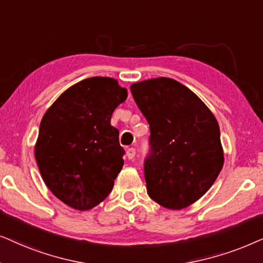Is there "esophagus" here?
Instances as JSON below:
<instances>
[{
    "label": "esophagus",
    "mask_w": 263,
    "mask_h": 263,
    "mask_svg": "<svg viewBox=\"0 0 263 263\" xmlns=\"http://www.w3.org/2000/svg\"><path fill=\"white\" fill-rule=\"evenodd\" d=\"M126 155H127L129 160H132L136 156V149L135 148H128L127 150H126Z\"/></svg>",
    "instance_id": "1"
}]
</instances>
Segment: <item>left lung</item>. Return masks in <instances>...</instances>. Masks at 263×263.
Here are the masks:
<instances>
[{
    "label": "left lung",
    "mask_w": 263,
    "mask_h": 263,
    "mask_svg": "<svg viewBox=\"0 0 263 263\" xmlns=\"http://www.w3.org/2000/svg\"><path fill=\"white\" fill-rule=\"evenodd\" d=\"M131 92L150 126L148 195L164 208H186L211 189L223 166L218 121L196 93L174 79L135 83Z\"/></svg>",
    "instance_id": "8db88e82"
}]
</instances>
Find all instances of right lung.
Here are the masks:
<instances>
[{
  "instance_id": "right-lung-1",
  "label": "right lung",
  "mask_w": 263,
  "mask_h": 263,
  "mask_svg": "<svg viewBox=\"0 0 263 263\" xmlns=\"http://www.w3.org/2000/svg\"><path fill=\"white\" fill-rule=\"evenodd\" d=\"M127 99L113 78L92 77L68 87L45 111L34 156L45 185L69 207L100 204L124 166L111 114Z\"/></svg>"
}]
</instances>
